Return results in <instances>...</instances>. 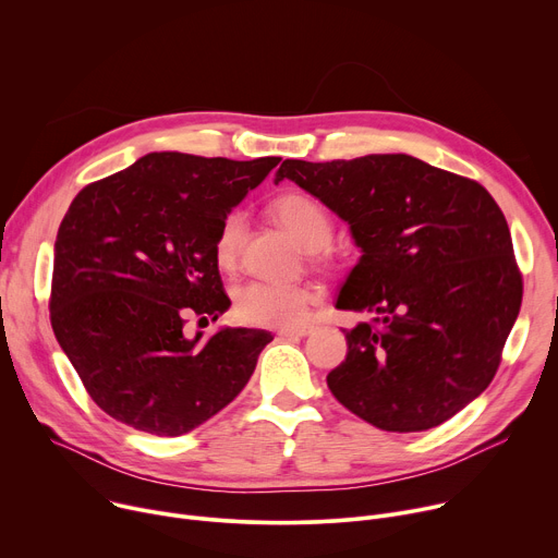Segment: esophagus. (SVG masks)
Returning <instances> with one entry per match:
<instances>
[{
	"label": "esophagus",
	"instance_id": "esophagus-1",
	"mask_svg": "<svg viewBox=\"0 0 558 558\" xmlns=\"http://www.w3.org/2000/svg\"><path fill=\"white\" fill-rule=\"evenodd\" d=\"M315 328L313 326H303V328H290V330H279L281 339H296V337H307Z\"/></svg>",
	"mask_w": 558,
	"mask_h": 558
}]
</instances>
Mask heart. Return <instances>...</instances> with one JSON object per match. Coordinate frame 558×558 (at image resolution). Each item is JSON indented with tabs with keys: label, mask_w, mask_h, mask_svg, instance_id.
I'll list each match as a JSON object with an SVG mask.
<instances>
[{
	"label": "heart",
	"mask_w": 558,
	"mask_h": 558,
	"mask_svg": "<svg viewBox=\"0 0 558 558\" xmlns=\"http://www.w3.org/2000/svg\"><path fill=\"white\" fill-rule=\"evenodd\" d=\"M275 219L288 228L315 259H324V247L330 243L335 223L326 206L305 193H286L272 202ZM245 215L230 210L215 234L213 255L221 270H234L245 239ZM322 299V290L313 283H247L236 292L234 313L247 326L290 330L305 324L311 307Z\"/></svg>",
	"instance_id": "b5f03b06"
}]
</instances>
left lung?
<instances>
[{"label":"left lung","mask_w":558,"mask_h":558,"mask_svg":"<svg viewBox=\"0 0 558 558\" xmlns=\"http://www.w3.org/2000/svg\"><path fill=\"white\" fill-rule=\"evenodd\" d=\"M281 179L348 221L363 253L337 307L375 317L343 330L330 392L388 432L452 418L497 375L523 299L497 202L474 179L410 155L286 159Z\"/></svg>","instance_id":"1"}]
</instances>
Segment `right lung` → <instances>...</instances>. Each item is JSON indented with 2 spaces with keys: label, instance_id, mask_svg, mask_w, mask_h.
<instances>
[{
  "label": "right lung",
  "instance_id": "obj_1",
  "mask_svg": "<svg viewBox=\"0 0 558 558\" xmlns=\"http://www.w3.org/2000/svg\"><path fill=\"white\" fill-rule=\"evenodd\" d=\"M279 161L150 153L73 199L54 241L50 324L114 421L179 437L253 377L270 332L221 328L202 341L183 328L228 311L217 228Z\"/></svg>",
  "mask_w": 558,
  "mask_h": 558
}]
</instances>
